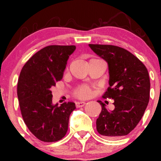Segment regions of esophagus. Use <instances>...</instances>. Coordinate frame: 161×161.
<instances>
[{
  "label": "esophagus",
  "instance_id": "1",
  "mask_svg": "<svg viewBox=\"0 0 161 161\" xmlns=\"http://www.w3.org/2000/svg\"><path fill=\"white\" fill-rule=\"evenodd\" d=\"M85 104H86V103L83 102V101H81V102H76L75 103V107H76L77 108H82V107L84 106Z\"/></svg>",
  "mask_w": 161,
  "mask_h": 161
}]
</instances>
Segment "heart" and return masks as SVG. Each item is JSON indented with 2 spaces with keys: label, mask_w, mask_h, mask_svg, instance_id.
<instances>
[{
  "label": "heart",
  "mask_w": 161,
  "mask_h": 161,
  "mask_svg": "<svg viewBox=\"0 0 161 161\" xmlns=\"http://www.w3.org/2000/svg\"><path fill=\"white\" fill-rule=\"evenodd\" d=\"M73 95L77 99H87L91 95V90L86 86H79L73 90Z\"/></svg>",
  "instance_id": "1"
}]
</instances>
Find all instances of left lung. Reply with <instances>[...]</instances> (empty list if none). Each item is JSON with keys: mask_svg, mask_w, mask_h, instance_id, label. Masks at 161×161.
Segmentation results:
<instances>
[{"mask_svg": "<svg viewBox=\"0 0 161 161\" xmlns=\"http://www.w3.org/2000/svg\"><path fill=\"white\" fill-rule=\"evenodd\" d=\"M89 47L108 64L109 85L103 98L114 99V109L107 110L97 101L101 110L96 121L97 131L108 138L126 136L135 129L144 115L150 97V78L139 59L123 47L110 45Z\"/></svg>", "mask_w": 161, "mask_h": 161, "instance_id": "obj_1", "label": "left lung"}]
</instances>
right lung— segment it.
Listing matches in <instances>:
<instances>
[{
    "instance_id": "obj_1",
    "label": "right lung",
    "mask_w": 161,
    "mask_h": 161,
    "mask_svg": "<svg viewBox=\"0 0 161 161\" xmlns=\"http://www.w3.org/2000/svg\"><path fill=\"white\" fill-rule=\"evenodd\" d=\"M75 45H49L41 49L25 63L20 72L17 96L22 116L28 129L40 141L62 139L68 130L73 102L52 104V92L61 80Z\"/></svg>"
}]
</instances>
